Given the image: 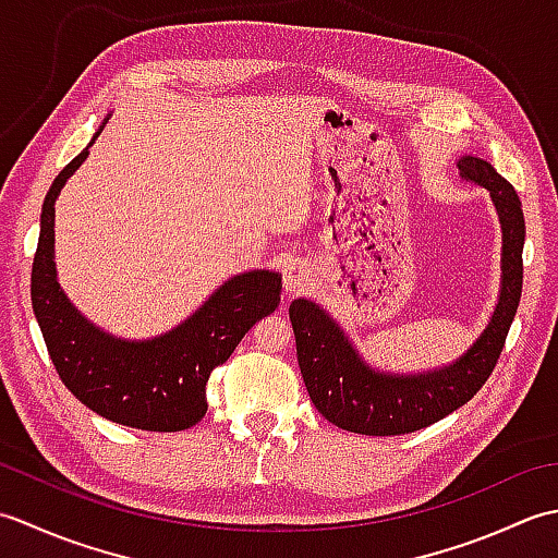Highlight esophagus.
Segmentation results:
<instances>
[{
  "label": "esophagus",
  "instance_id": "esophagus-1",
  "mask_svg": "<svg viewBox=\"0 0 558 558\" xmlns=\"http://www.w3.org/2000/svg\"><path fill=\"white\" fill-rule=\"evenodd\" d=\"M282 280H286V290L290 292H302L310 288L312 272L306 268L302 260H294V264H288L286 272H282Z\"/></svg>",
  "mask_w": 558,
  "mask_h": 558
}]
</instances>
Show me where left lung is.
Segmentation results:
<instances>
[{
    "label": "left lung",
    "mask_w": 558,
    "mask_h": 558,
    "mask_svg": "<svg viewBox=\"0 0 558 558\" xmlns=\"http://www.w3.org/2000/svg\"><path fill=\"white\" fill-rule=\"evenodd\" d=\"M458 168L462 177L489 189L499 210L504 280L501 298L487 330L456 364L417 376L372 372L324 310L310 300H294L290 304L306 390L316 410L340 429L366 436L420 432L475 398L499 362L523 292L525 218L513 184L506 182L487 160L465 156L458 160Z\"/></svg>",
    "instance_id": "1"
}]
</instances>
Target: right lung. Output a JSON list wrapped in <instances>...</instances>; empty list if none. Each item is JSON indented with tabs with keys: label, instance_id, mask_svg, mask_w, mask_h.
<instances>
[{
	"label": "right lung",
	"instance_id": "right-lung-1",
	"mask_svg": "<svg viewBox=\"0 0 558 558\" xmlns=\"http://www.w3.org/2000/svg\"><path fill=\"white\" fill-rule=\"evenodd\" d=\"M86 156L88 148L54 177L43 204L31 302L47 352L62 384L100 417L146 432L189 429L208 410L210 372L228 362L248 328L278 310L282 278L272 270L242 272L160 338L129 342L102 333L59 290L52 260L54 198Z\"/></svg>",
	"mask_w": 558,
	"mask_h": 558
}]
</instances>
